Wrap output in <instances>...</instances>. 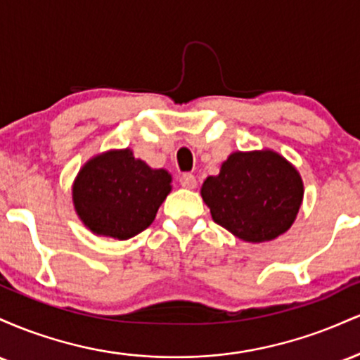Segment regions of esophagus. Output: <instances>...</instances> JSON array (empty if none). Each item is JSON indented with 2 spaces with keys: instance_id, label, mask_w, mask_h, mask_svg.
<instances>
[{
  "instance_id": "obj_1",
  "label": "esophagus",
  "mask_w": 360,
  "mask_h": 360,
  "mask_svg": "<svg viewBox=\"0 0 360 360\" xmlns=\"http://www.w3.org/2000/svg\"><path fill=\"white\" fill-rule=\"evenodd\" d=\"M179 184L186 189H194L198 186V181H196V177L191 174V172H184V174L179 177Z\"/></svg>"
}]
</instances>
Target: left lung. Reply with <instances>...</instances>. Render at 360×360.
<instances>
[{"label":"left lung","instance_id":"left-lung-1","mask_svg":"<svg viewBox=\"0 0 360 360\" xmlns=\"http://www.w3.org/2000/svg\"><path fill=\"white\" fill-rule=\"evenodd\" d=\"M201 196L214 223L245 242H267L295 221L303 181L276 152H235L220 174L206 177Z\"/></svg>","mask_w":360,"mask_h":360}]
</instances>
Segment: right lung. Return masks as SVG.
Segmentation results:
<instances>
[{"label": "right lung", "instance_id": "obj_1", "mask_svg": "<svg viewBox=\"0 0 360 360\" xmlns=\"http://www.w3.org/2000/svg\"><path fill=\"white\" fill-rule=\"evenodd\" d=\"M171 174L135 159L130 148L91 159L74 181L76 212L93 233L127 240L154 221Z\"/></svg>", "mask_w": 360, "mask_h": 360}]
</instances>
